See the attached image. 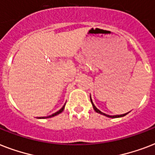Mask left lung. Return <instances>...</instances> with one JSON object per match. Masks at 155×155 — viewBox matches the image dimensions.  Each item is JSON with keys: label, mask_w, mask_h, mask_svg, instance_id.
<instances>
[{"label": "left lung", "mask_w": 155, "mask_h": 155, "mask_svg": "<svg viewBox=\"0 0 155 155\" xmlns=\"http://www.w3.org/2000/svg\"><path fill=\"white\" fill-rule=\"evenodd\" d=\"M90 99H91V102H92V106H93V108H94V110L96 111L97 113H101V114H102V115H104V116H106V117H111V118H115V117H124V116H125L126 114H127V113H125V114H122V115H117V116H110V115H108V114H105V113H102V112H101V111H100L99 109H98V108H97V107L94 105V104H93V102H92L91 97H90Z\"/></svg>", "instance_id": "left-lung-1"}]
</instances>
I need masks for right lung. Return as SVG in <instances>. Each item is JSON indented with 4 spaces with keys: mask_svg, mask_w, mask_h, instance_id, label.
Masks as SVG:
<instances>
[{
    "mask_svg": "<svg viewBox=\"0 0 155 155\" xmlns=\"http://www.w3.org/2000/svg\"><path fill=\"white\" fill-rule=\"evenodd\" d=\"M64 106H65V105H64ZM64 106H63V108H61L60 110H58V112H56L55 113H53V114H52V115L49 116V117H54V116L58 115V114H59V113H62V112H63V109H64ZM42 118H45V117H42Z\"/></svg>",
    "mask_w": 155,
    "mask_h": 155,
    "instance_id": "1",
    "label": "right lung"
}]
</instances>
